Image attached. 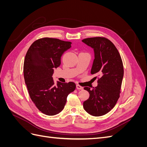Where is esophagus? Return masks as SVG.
I'll use <instances>...</instances> for the list:
<instances>
[{
	"mask_svg": "<svg viewBox=\"0 0 147 147\" xmlns=\"http://www.w3.org/2000/svg\"><path fill=\"white\" fill-rule=\"evenodd\" d=\"M76 87H77V90H83V88L82 86H81L80 85H79V84H77Z\"/></svg>",
	"mask_w": 147,
	"mask_h": 147,
	"instance_id": "esophagus-1",
	"label": "esophagus"
}]
</instances>
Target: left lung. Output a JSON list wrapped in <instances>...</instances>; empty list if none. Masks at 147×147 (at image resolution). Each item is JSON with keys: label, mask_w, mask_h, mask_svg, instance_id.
Instances as JSON below:
<instances>
[{"label": "left lung", "mask_w": 147, "mask_h": 147, "mask_svg": "<svg viewBox=\"0 0 147 147\" xmlns=\"http://www.w3.org/2000/svg\"><path fill=\"white\" fill-rule=\"evenodd\" d=\"M82 42L94 49L95 58L91 74L99 77L96 87L92 90L84 88L90 97L83 102V108L92 116H102L114 107L119 97L124 74L123 61L117 48L108 38L96 37Z\"/></svg>", "instance_id": "obj_1"}]
</instances>
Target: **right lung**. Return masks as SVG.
<instances>
[{
  "mask_svg": "<svg viewBox=\"0 0 147 147\" xmlns=\"http://www.w3.org/2000/svg\"><path fill=\"white\" fill-rule=\"evenodd\" d=\"M70 42L44 37L35 40L26 53L24 77L30 97L37 108L47 115H55L64 109L69 93L76 88L74 82L54 84V68L61 64V57L71 47Z\"/></svg>",
  "mask_w": 147,
  "mask_h": 147,
  "instance_id": "1",
  "label": "right lung"
}]
</instances>
